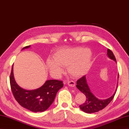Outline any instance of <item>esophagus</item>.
I'll list each match as a JSON object with an SVG mask.
<instances>
[{"mask_svg":"<svg viewBox=\"0 0 129 129\" xmlns=\"http://www.w3.org/2000/svg\"><path fill=\"white\" fill-rule=\"evenodd\" d=\"M67 84L69 86L71 87H74L75 86V83L73 81H69L67 82Z\"/></svg>","mask_w":129,"mask_h":129,"instance_id":"obj_1","label":"esophagus"}]
</instances>
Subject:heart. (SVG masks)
I'll use <instances>...</instances> for the list:
<instances>
[{
  "label": "heart",
  "mask_w": 129,
  "mask_h": 129,
  "mask_svg": "<svg viewBox=\"0 0 129 129\" xmlns=\"http://www.w3.org/2000/svg\"><path fill=\"white\" fill-rule=\"evenodd\" d=\"M92 52L89 49L82 47L66 49L54 54V60L48 59L47 65L51 73L56 76L63 72L61 67H67L68 71L73 77L85 74L89 68Z\"/></svg>",
  "instance_id": "heart-1"
}]
</instances>
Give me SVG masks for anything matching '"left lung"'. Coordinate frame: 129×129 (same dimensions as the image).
I'll return each mask as SVG.
<instances>
[{
  "instance_id": "left-lung-1",
  "label": "left lung",
  "mask_w": 129,
  "mask_h": 129,
  "mask_svg": "<svg viewBox=\"0 0 129 129\" xmlns=\"http://www.w3.org/2000/svg\"><path fill=\"white\" fill-rule=\"evenodd\" d=\"M107 56H109L111 60L116 62V59L115 56L112 53V51L109 49H107ZM119 78V74L118 75V79ZM76 87H77L80 91L85 95L86 99L85 102L82 105H80L79 107L80 109L83 112L87 113H92L98 112V111L103 110L106 106L109 105V103L112 101L114 96L117 91V88L118 87V83L117 88L114 92L113 94L110 98L106 99L101 100L93 94V93L90 92V89L87 85L86 81V76H83L80 79H79L76 82Z\"/></svg>"
}]
</instances>
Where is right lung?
Returning <instances> with one entry per match:
<instances>
[{
	"label": "right lung",
	"instance_id": "1",
	"mask_svg": "<svg viewBox=\"0 0 129 129\" xmlns=\"http://www.w3.org/2000/svg\"><path fill=\"white\" fill-rule=\"evenodd\" d=\"M26 46L22 49L30 48ZM13 67L10 74V82L13 95L19 105L32 112H43L53 103L58 90L63 87L62 81L47 80L41 87L33 90L24 89L16 83L13 76Z\"/></svg>",
	"mask_w": 129,
	"mask_h": 129
}]
</instances>
